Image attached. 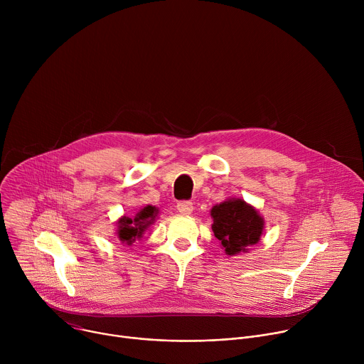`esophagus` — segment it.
<instances>
[{
    "instance_id": "1",
    "label": "esophagus",
    "mask_w": 364,
    "mask_h": 364,
    "mask_svg": "<svg viewBox=\"0 0 364 364\" xmlns=\"http://www.w3.org/2000/svg\"><path fill=\"white\" fill-rule=\"evenodd\" d=\"M193 203L191 201H180L178 204H177V210L181 213V215H184V216H188V215H191L193 213Z\"/></svg>"
}]
</instances>
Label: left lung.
Returning a JSON list of instances; mask_svg holds the SVG:
<instances>
[{"mask_svg": "<svg viewBox=\"0 0 364 364\" xmlns=\"http://www.w3.org/2000/svg\"><path fill=\"white\" fill-rule=\"evenodd\" d=\"M210 216L212 230L229 256L249 252L261 240L265 229L261 213L243 198H226L212 207Z\"/></svg>", "mask_w": 364, "mask_h": 364, "instance_id": "1", "label": "left lung"}]
</instances>
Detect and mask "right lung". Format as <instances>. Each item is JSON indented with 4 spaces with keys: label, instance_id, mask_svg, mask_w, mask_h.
I'll return each instance as SVG.
<instances>
[{
    "label": "right lung",
    "instance_id": "right-lung-1",
    "mask_svg": "<svg viewBox=\"0 0 364 364\" xmlns=\"http://www.w3.org/2000/svg\"><path fill=\"white\" fill-rule=\"evenodd\" d=\"M159 216V207L146 204L131 216H122L117 222V236L121 243L131 246L139 240L151 225L155 223Z\"/></svg>",
    "mask_w": 364,
    "mask_h": 364
}]
</instances>
